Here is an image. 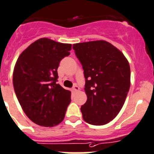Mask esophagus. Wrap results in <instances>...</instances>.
Returning <instances> with one entry per match:
<instances>
[{
    "instance_id": "1",
    "label": "esophagus",
    "mask_w": 154,
    "mask_h": 154,
    "mask_svg": "<svg viewBox=\"0 0 154 154\" xmlns=\"http://www.w3.org/2000/svg\"><path fill=\"white\" fill-rule=\"evenodd\" d=\"M72 91H75V92L79 91V88L76 85H75L73 86V88H72Z\"/></svg>"
}]
</instances>
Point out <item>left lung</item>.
Returning <instances> with one entry per match:
<instances>
[{
	"label": "left lung",
	"mask_w": 154,
	"mask_h": 154,
	"mask_svg": "<svg viewBox=\"0 0 154 154\" xmlns=\"http://www.w3.org/2000/svg\"><path fill=\"white\" fill-rule=\"evenodd\" d=\"M72 48L82 65L87 101L81 106L83 119L94 125L112 121L119 112L130 88L128 60L106 41L74 44Z\"/></svg>",
	"instance_id": "obj_1"
}]
</instances>
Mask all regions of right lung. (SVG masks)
<instances>
[{
    "label": "right lung",
    "instance_id": "add662e5",
    "mask_svg": "<svg viewBox=\"0 0 154 154\" xmlns=\"http://www.w3.org/2000/svg\"><path fill=\"white\" fill-rule=\"evenodd\" d=\"M70 44L43 38L31 44L19 57L13 75L14 91L26 115L37 125L60 123L71 102V92L57 83V69L69 55Z\"/></svg>",
    "mask_w": 154,
    "mask_h": 154
}]
</instances>
